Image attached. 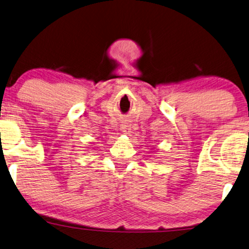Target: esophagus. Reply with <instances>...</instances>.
Segmentation results:
<instances>
[{
  "instance_id": "esophagus-1",
  "label": "esophagus",
  "mask_w": 249,
  "mask_h": 249,
  "mask_svg": "<svg viewBox=\"0 0 249 249\" xmlns=\"http://www.w3.org/2000/svg\"><path fill=\"white\" fill-rule=\"evenodd\" d=\"M120 130L125 133V135H129V133L131 132V124H128V122H124V124H121L120 125Z\"/></svg>"
}]
</instances>
